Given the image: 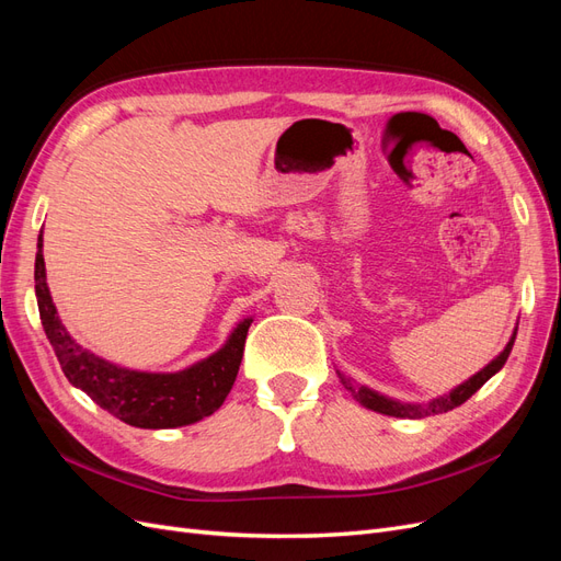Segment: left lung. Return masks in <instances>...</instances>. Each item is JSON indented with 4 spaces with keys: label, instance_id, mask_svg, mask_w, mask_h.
<instances>
[{
    "label": "left lung",
    "instance_id": "left-lung-1",
    "mask_svg": "<svg viewBox=\"0 0 561 561\" xmlns=\"http://www.w3.org/2000/svg\"><path fill=\"white\" fill-rule=\"evenodd\" d=\"M515 336H517V330L513 332L511 342L505 344V348L496 355L494 360H491L484 369H480L478 375H472L468 381H463L461 386H456L454 390H449L447 396H439L426 404H414V402H400V400H393V398H386L381 393H377V390H371L367 386H353L351 379H346L344 375H339V379H342L344 388L348 390V393L358 400L363 407H367V410H375L379 414H386V416H398V419H423V416H433V414H445L449 410H454V407L463 404L472 393H478V390L496 375V371L505 365L507 355H511L513 351V344H515Z\"/></svg>",
    "mask_w": 561,
    "mask_h": 561
}]
</instances>
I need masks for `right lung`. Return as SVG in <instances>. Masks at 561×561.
Returning <instances> with one entry per match:
<instances>
[{"mask_svg":"<svg viewBox=\"0 0 561 561\" xmlns=\"http://www.w3.org/2000/svg\"><path fill=\"white\" fill-rule=\"evenodd\" d=\"M35 260V293L42 325L56 358L72 386L81 388L95 404L135 428L190 426L217 412L239 375L243 346L252 318L233 328L225 346L180 371H138L98 358L79 346L58 318L46 285L42 233Z\"/></svg>","mask_w":561,"mask_h":561,"instance_id":"right-lung-1","label":"right lung"}]
</instances>
